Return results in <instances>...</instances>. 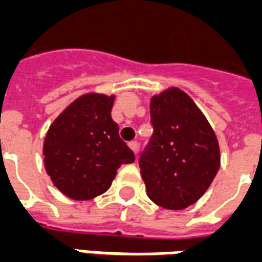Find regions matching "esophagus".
Segmentation results:
<instances>
[{
  "label": "esophagus",
  "instance_id": "34e87169",
  "mask_svg": "<svg viewBox=\"0 0 262 262\" xmlns=\"http://www.w3.org/2000/svg\"><path fill=\"white\" fill-rule=\"evenodd\" d=\"M128 146L131 147V150H133L134 153H137V152H138V147H139V145H138V142H137V141H131V142L128 143Z\"/></svg>",
  "mask_w": 262,
  "mask_h": 262
}]
</instances>
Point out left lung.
I'll return each mask as SVG.
<instances>
[{
  "label": "left lung",
  "instance_id": "8db88e82",
  "mask_svg": "<svg viewBox=\"0 0 262 262\" xmlns=\"http://www.w3.org/2000/svg\"><path fill=\"white\" fill-rule=\"evenodd\" d=\"M153 135L139 156L149 199L168 210L198 202L220 168V146L188 94L168 88L150 101Z\"/></svg>",
  "mask_w": 262,
  "mask_h": 262
}]
</instances>
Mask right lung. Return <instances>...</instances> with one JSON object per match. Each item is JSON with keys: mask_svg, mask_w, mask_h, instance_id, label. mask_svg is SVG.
<instances>
[{"mask_svg": "<svg viewBox=\"0 0 262 262\" xmlns=\"http://www.w3.org/2000/svg\"><path fill=\"white\" fill-rule=\"evenodd\" d=\"M115 96L85 94L51 124L44 141L47 174L73 200H90L109 189L121 164L135 160L112 120Z\"/></svg>", "mask_w": 262, "mask_h": 262, "instance_id": "right-lung-1", "label": "right lung"}]
</instances>
